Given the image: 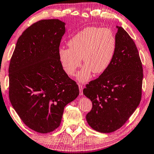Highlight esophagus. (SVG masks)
<instances>
[{
	"instance_id": "34e87169",
	"label": "esophagus",
	"mask_w": 154,
	"mask_h": 154,
	"mask_svg": "<svg viewBox=\"0 0 154 154\" xmlns=\"http://www.w3.org/2000/svg\"><path fill=\"white\" fill-rule=\"evenodd\" d=\"M78 85H79V89L80 91V95L82 96V95H83V87L81 84H79Z\"/></svg>"
}]
</instances>
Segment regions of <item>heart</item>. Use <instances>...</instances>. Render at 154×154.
I'll return each instance as SVG.
<instances>
[{
	"label": "heart",
	"mask_w": 154,
	"mask_h": 154,
	"mask_svg": "<svg viewBox=\"0 0 154 154\" xmlns=\"http://www.w3.org/2000/svg\"><path fill=\"white\" fill-rule=\"evenodd\" d=\"M69 48H60L58 57L64 72L74 75L82 64L84 66L77 75L79 82H85L92 72L101 74L110 66L116 55L117 39L108 28L88 27L75 34L68 41Z\"/></svg>",
	"instance_id": "obj_1"
}]
</instances>
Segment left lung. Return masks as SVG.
I'll return each mask as SVG.
<instances>
[{
    "label": "left lung",
    "mask_w": 154,
    "mask_h": 154,
    "mask_svg": "<svg viewBox=\"0 0 154 154\" xmlns=\"http://www.w3.org/2000/svg\"><path fill=\"white\" fill-rule=\"evenodd\" d=\"M117 28L113 62L83 91L92 103V110L86 115L88 123L103 133L120 128L141 100L143 72L139 51L126 31L121 26Z\"/></svg>",
    "instance_id": "left-lung-1"
}]
</instances>
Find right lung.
I'll return each instance as SVG.
<instances>
[{
  "label": "right lung",
  "mask_w": 154,
  "mask_h": 154,
  "mask_svg": "<svg viewBox=\"0 0 154 154\" xmlns=\"http://www.w3.org/2000/svg\"><path fill=\"white\" fill-rule=\"evenodd\" d=\"M64 25L58 19L34 23L18 38L10 61V102L22 122L39 133L59 127L64 106L79 94L58 57Z\"/></svg>",
  "instance_id": "right-lung-1"
}]
</instances>
